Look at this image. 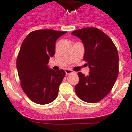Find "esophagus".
Here are the masks:
<instances>
[{"mask_svg":"<svg viewBox=\"0 0 132 132\" xmlns=\"http://www.w3.org/2000/svg\"><path fill=\"white\" fill-rule=\"evenodd\" d=\"M65 72H66V75H69L70 74V73H74V72H73V70H70V69H66V70H65Z\"/></svg>","mask_w":132,"mask_h":132,"instance_id":"34e87169","label":"esophagus"}]
</instances>
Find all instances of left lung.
<instances>
[{"instance_id": "1", "label": "left lung", "mask_w": 132, "mask_h": 132, "mask_svg": "<svg viewBox=\"0 0 132 132\" xmlns=\"http://www.w3.org/2000/svg\"><path fill=\"white\" fill-rule=\"evenodd\" d=\"M82 40L83 59L90 71L88 76L79 72L75 86L77 96L88 103L102 100L111 90L119 74V55L116 46L107 34L94 27H87L72 32Z\"/></svg>"}]
</instances>
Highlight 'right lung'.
<instances>
[{
    "label": "right lung",
    "instance_id": "add662e5",
    "mask_svg": "<svg viewBox=\"0 0 132 132\" xmlns=\"http://www.w3.org/2000/svg\"><path fill=\"white\" fill-rule=\"evenodd\" d=\"M66 32L51 29L29 33L22 43L17 58V69L21 86L34 103L45 105L56 98L66 73L49 67L50 57L55 54V43Z\"/></svg>",
    "mask_w": 132,
    "mask_h": 132
}]
</instances>
